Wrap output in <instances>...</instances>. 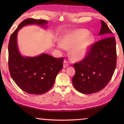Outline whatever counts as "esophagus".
Listing matches in <instances>:
<instances>
[{
    "instance_id": "esophagus-1",
    "label": "esophagus",
    "mask_w": 124,
    "mask_h": 124,
    "mask_svg": "<svg viewBox=\"0 0 124 124\" xmlns=\"http://www.w3.org/2000/svg\"><path fill=\"white\" fill-rule=\"evenodd\" d=\"M69 66V63L67 61L64 60V62H63V68H66L67 67H68Z\"/></svg>"
}]
</instances>
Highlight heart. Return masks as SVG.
<instances>
[{
	"mask_svg": "<svg viewBox=\"0 0 124 124\" xmlns=\"http://www.w3.org/2000/svg\"><path fill=\"white\" fill-rule=\"evenodd\" d=\"M89 32L85 29H80L68 33L63 37L61 43H58L60 48H70L71 57L73 60H80L86 57L93 44L94 37L90 35L87 37Z\"/></svg>",
	"mask_w": 124,
	"mask_h": 124,
	"instance_id": "1",
	"label": "heart"
}]
</instances>
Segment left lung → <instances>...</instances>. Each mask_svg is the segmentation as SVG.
I'll list each match as a JSON object with an SVG mask.
<instances>
[{"instance_id":"obj_1","label":"left lung","mask_w":124,"mask_h":124,"mask_svg":"<svg viewBox=\"0 0 124 124\" xmlns=\"http://www.w3.org/2000/svg\"><path fill=\"white\" fill-rule=\"evenodd\" d=\"M99 35L106 38L95 42L83 59L73 64L75 74L73 85L78 91L91 94L101 91L112 79L116 65L115 38L112 32L101 20Z\"/></svg>"}]
</instances>
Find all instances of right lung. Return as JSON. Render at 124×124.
Segmentation results:
<instances>
[{
    "instance_id": "1",
    "label": "right lung",
    "mask_w": 124,
    "mask_h": 124,
    "mask_svg": "<svg viewBox=\"0 0 124 124\" xmlns=\"http://www.w3.org/2000/svg\"><path fill=\"white\" fill-rule=\"evenodd\" d=\"M45 20L27 18L18 25L10 38L8 65L10 74L16 85L30 94L41 95L53 86L56 77L63 68V57L54 58L43 54L35 57H24L21 55L17 45V35L20 29L27 24L45 26Z\"/></svg>"
}]
</instances>
